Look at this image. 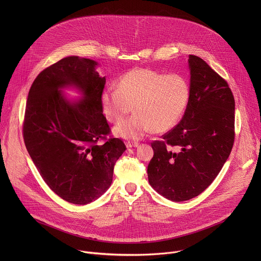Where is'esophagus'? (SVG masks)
<instances>
[{"label":"esophagus","instance_id":"obj_1","mask_svg":"<svg viewBox=\"0 0 261 261\" xmlns=\"http://www.w3.org/2000/svg\"><path fill=\"white\" fill-rule=\"evenodd\" d=\"M126 146L127 147H137L138 146V142H132V141H127L126 142Z\"/></svg>","mask_w":261,"mask_h":261}]
</instances>
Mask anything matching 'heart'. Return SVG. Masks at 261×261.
Returning a JSON list of instances; mask_svg holds the SVG:
<instances>
[{
	"label": "heart",
	"instance_id": "obj_1",
	"mask_svg": "<svg viewBox=\"0 0 261 261\" xmlns=\"http://www.w3.org/2000/svg\"><path fill=\"white\" fill-rule=\"evenodd\" d=\"M191 97L188 80L180 74H165L156 70L137 68L126 72L117 90L106 89L100 96L104 117L120 123L132 110L134 115L117 126V136L140 139L148 132L164 133L181 120Z\"/></svg>",
	"mask_w": 261,
	"mask_h": 261
}]
</instances>
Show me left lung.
Here are the masks:
<instances>
[{"instance_id": "left-lung-1", "label": "left lung", "mask_w": 261, "mask_h": 261, "mask_svg": "<svg viewBox=\"0 0 261 261\" xmlns=\"http://www.w3.org/2000/svg\"><path fill=\"white\" fill-rule=\"evenodd\" d=\"M191 97L180 122L153 141L147 165L152 187L172 201L198 196L216 178L234 142V98L227 82L189 56Z\"/></svg>"}]
</instances>
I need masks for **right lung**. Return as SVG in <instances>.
<instances>
[{
    "instance_id": "add662e5",
    "label": "right lung",
    "mask_w": 261,
    "mask_h": 261,
    "mask_svg": "<svg viewBox=\"0 0 261 261\" xmlns=\"http://www.w3.org/2000/svg\"><path fill=\"white\" fill-rule=\"evenodd\" d=\"M96 66L75 56L60 60L35 79L25 105L27 150L48 187L74 204L90 203L108 189L115 164L126 150L120 138H107L110 128L100 104L106 80ZM69 85L85 98L68 101L59 90Z\"/></svg>"
}]
</instances>
